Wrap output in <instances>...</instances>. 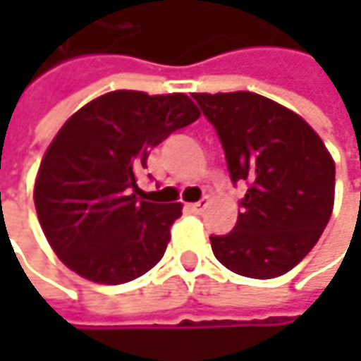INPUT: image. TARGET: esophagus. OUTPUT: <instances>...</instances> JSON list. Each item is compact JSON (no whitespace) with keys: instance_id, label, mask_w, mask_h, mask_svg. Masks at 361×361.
Returning <instances> with one entry per match:
<instances>
[{"instance_id":"34e87169","label":"esophagus","mask_w":361,"mask_h":361,"mask_svg":"<svg viewBox=\"0 0 361 361\" xmlns=\"http://www.w3.org/2000/svg\"><path fill=\"white\" fill-rule=\"evenodd\" d=\"M204 209H207V200H198V202L188 204V211H190V213H196V215H200Z\"/></svg>"}]
</instances>
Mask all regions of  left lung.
<instances>
[{
    "label": "left lung",
    "mask_w": 361,
    "mask_h": 361,
    "mask_svg": "<svg viewBox=\"0 0 361 361\" xmlns=\"http://www.w3.org/2000/svg\"><path fill=\"white\" fill-rule=\"evenodd\" d=\"M215 127L232 181L249 183L238 221L211 249L234 274L267 280L293 269L322 236L334 204V161L293 110L252 94H192Z\"/></svg>",
    "instance_id": "left-lung-1"
}]
</instances>
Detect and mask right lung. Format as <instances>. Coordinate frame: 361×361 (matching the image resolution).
<instances>
[{
    "instance_id": "1",
    "label": "right lung",
    "mask_w": 361,
    "mask_h": 361,
    "mask_svg": "<svg viewBox=\"0 0 361 361\" xmlns=\"http://www.w3.org/2000/svg\"><path fill=\"white\" fill-rule=\"evenodd\" d=\"M200 116L185 94L118 90L79 109L39 165L35 209L60 261L98 284H123L165 255L181 204L137 198V173L173 131Z\"/></svg>"
}]
</instances>
